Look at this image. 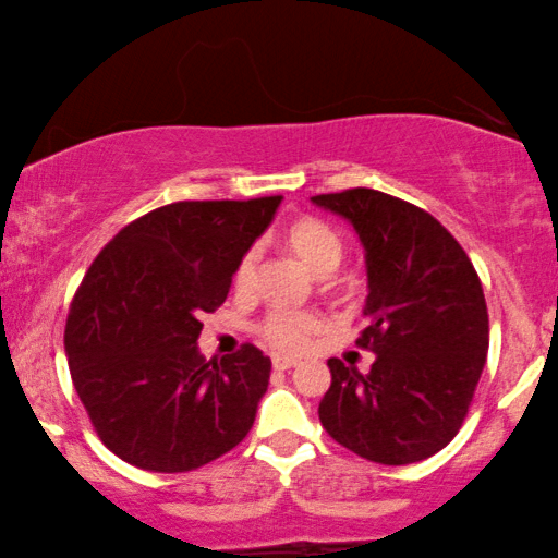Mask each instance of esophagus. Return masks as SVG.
Returning a JSON list of instances; mask_svg holds the SVG:
<instances>
[{
    "label": "esophagus",
    "mask_w": 558,
    "mask_h": 558,
    "mask_svg": "<svg viewBox=\"0 0 558 558\" xmlns=\"http://www.w3.org/2000/svg\"><path fill=\"white\" fill-rule=\"evenodd\" d=\"M271 365H274V371H289V368H296L300 361H296V357H287V355H274Z\"/></svg>",
    "instance_id": "obj_1"
}]
</instances>
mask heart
<instances>
[{
    "instance_id": "1",
    "label": "heart",
    "mask_w": 558,
    "mask_h": 558,
    "mask_svg": "<svg viewBox=\"0 0 558 558\" xmlns=\"http://www.w3.org/2000/svg\"><path fill=\"white\" fill-rule=\"evenodd\" d=\"M287 246L310 266L317 277L330 274L335 266L340 264L342 254H345V241L338 228H332L327 220L315 216H302L287 226ZM258 256L262 251L258 246H248L239 256L233 266V287L235 292L248 294L256 287L258 277ZM323 327V319L312 312L300 310H274L258 323V335L264 342H269L274 350L281 353H302L310 345L312 335Z\"/></svg>"
}]
</instances>
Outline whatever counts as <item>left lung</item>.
Instances as JSON below:
<instances>
[{"label": "left lung", "instance_id": "obj_1", "mask_svg": "<svg viewBox=\"0 0 558 558\" xmlns=\"http://www.w3.org/2000/svg\"><path fill=\"white\" fill-rule=\"evenodd\" d=\"M312 203L353 223L365 248L368 319L357 345L371 373L330 357L319 422L350 452L411 464L445 449L468 416L487 357V304L475 266L429 213L368 187Z\"/></svg>", "mask_w": 558, "mask_h": 558}]
</instances>
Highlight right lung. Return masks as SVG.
Listing matches in <instances>:
<instances>
[{
	"label": "right lung",
	"instance_id": "add662e5",
	"mask_svg": "<svg viewBox=\"0 0 558 558\" xmlns=\"http://www.w3.org/2000/svg\"><path fill=\"white\" fill-rule=\"evenodd\" d=\"M281 195L182 201L113 235L83 277L65 355L98 439L149 472H187L243 441L269 386L256 345L208 361L203 312L231 289L239 256L271 223Z\"/></svg>",
	"mask_w": 558,
	"mask_h": 558
}]
</instances>
